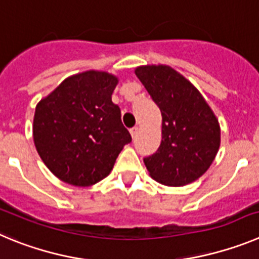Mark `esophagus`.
<instances>
[{
    "instance_id": "esophagus-1",
    "label": "esophagus",
    "mask_w": 259,
    "mask_h": 259,
    "mask_svg": "<svg viewBox=\"0 0 259 259\" xmlns=\"http://www.w3.org/2000/svg\"><path fill=\"white\" fill-rule=\"evenodd\" d=\"M130 134H132L133 138H135V137H137V134H138V127L137 126L132 127V129H130Z\"/></svg>"
}]
</instances>
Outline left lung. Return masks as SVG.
Here are the masks:
<instances>
[{
	"mask_svg": "<svg viewBox=\"0 0 259 259\" xmlns=\"http://www.w3.org/2000/svg\"><path fill=\"white\" fill-rule=\"evenodd\" d=\"M161 111V144L144 157L151 178L171 187L190 185L209 169L221 144L218 118L199 90L164 64L135 68Z\"/></svg>",
	"mask_w": 259,
	"mask_h": 259,
	"instance_id": "8db88e82",
	"label": "left lung"
}]
</instances>
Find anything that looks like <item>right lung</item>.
<instances>
[{
  "label": "right lung",
  "mask_w": 259,
  "mask_h": 259,
  "mask_svg": "<svg viewBox=\"0 0 259 259\" xmlns=\"http://www.w3.org/2000/svg\"><path fill=\"white\" fill-rule=\"evenodd\" d=\"M117 82L115 74L103 71L73 74L36 106L34 146L60 181L77 187L95 185L132 142L112 102Z\"/></svg>",
  "instance_id": "right-lung-1"
}]
</instances>
